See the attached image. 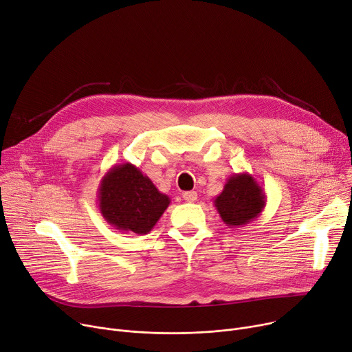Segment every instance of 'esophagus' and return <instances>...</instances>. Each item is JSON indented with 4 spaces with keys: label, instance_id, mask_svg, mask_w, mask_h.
Returning a JSON list of instances; mask_svg holds the SVG:
<instances>
[{
    "label": "esophagus",
    "instance_id": "1",
    "mask_svg": "<svg viewBox=\"0 0 352 352\" xmlns=\"http://www.w3.org/2000/svg\"><path fill=\"white\" fill-rule=\"evenodd\" d=\"M182 198H184V201L192 204V202H195L198 199V194L195 192V190H188V192H184Z\"/></svg>",
    "mask_w": 352,
    "mask_h": 352
}]
</instances>
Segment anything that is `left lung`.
Here are the masks:
<instances>
[{"label":"left lung","instance_id":"8db88e82","mask_svg":"<svg viewBox=\"0 0 352 352\" xmlns=\"http://www.w3.org/2000/svg\"><path fill=\"white\" fill-rule=\"evenodd\" d=\"M267 197L263 186L248 173L233 174L226 181L213 205L229 228H243L258 217L265 208Z\"/></svg>","mask_w":352,"mask_h":352}]
</instances>
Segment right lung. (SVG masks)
<instances>
[{"label": "right lung", "instance_id": "right-lung-1", "mask_svg": "<svg viewBox=\"0 0 352 352\" xmlns=\"http://www.w3.org/2000/svg\"><path fill=\"white\" fill-rule=\"evenodd\" d=\"M171 199L162 194L136 166L115 164L98 186L102 217L120 232L147 234L168 208Z\"/></svg>", "mask_w": 352, "mask_h": 352}]
</instances>
